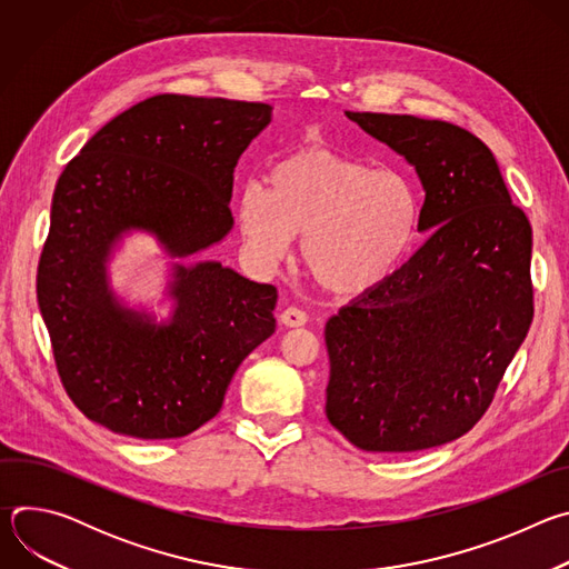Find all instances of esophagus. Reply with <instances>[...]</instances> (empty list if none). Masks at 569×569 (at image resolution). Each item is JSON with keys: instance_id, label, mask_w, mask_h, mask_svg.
I'll list each match as a JSON object with an SVG mask.
<instances>
[{"instance_id": "34e87169", "label": "esophagus", "mask_w": 569, "mask_h": 569, "mask_svg": "<svg viewBox=\"0 0 569 569\" xmlns=\"http://www.w3.org/2000/svg\"><path fill=\"white\" fill-rule=\"evenodd\" d=\"M279 321L283 323V327H288V329H297V327H303V323L308 321V315H306L303 310L290 306V308H286V310L279 315Z\"/></svg>"}]
</instances>
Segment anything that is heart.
<instances>
[{"instance_id": "b5f03b06", "label": "heart", "mask_w": 569, "mask_h": 569, "mask_svg": "<svg viewBox=\"0 0 569 569\" xmlns=\"http://www.w3.org/2000/svg\"><path fill=\"white\" fill-rule=\"evenodd\" d=\"M261 182L242 184L233 213L257 263L272 268L301 236V261L319 290L338 299L382 286L408 259L421 200L396 171L308 146L283 154Z\"/></svg>"}]
</instances>
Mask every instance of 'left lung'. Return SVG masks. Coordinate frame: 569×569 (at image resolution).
Returning a JSON list of instances; mask_svg holds the SVG:
<instances>
[{"label":"left lung","instance_id":"1","mask_svg":"<svg viewBox=\"0 0 569 569\" xmlns=\"http://www.w3.org/2000/svg\"><path fill=\"white\" fill-rule=\"evenodd\" d=\"M415 167L426 246L327 321V419L369 452L466 435L533 319L531 224L468 130L412 114L345 112Z\"/></svg>","mask_w":569,"mask_h":569}]
</instances>
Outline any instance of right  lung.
<instances>
[{
    "label": "right lung",
    "mask_w": 569,
    "mask_h": 569,
    "mask_svg": "<svg viewBox=\"0 0 569 569\" xmlns=\"http://www.w3.org/2000/svg\"><path fill=\"white\" fill-rule=\"evenodd\" d=\"M272 106L159 94L106 123L64 167L38 268L60 380L90 421L132 439H178L213 419L274 329L277 288L191 261L233 229L240 154ZM132 232L170 259L167 318L130 305L109 263Z\"/></svg>",
    "instance_id": "right-lung-1"
}]
</instances>
